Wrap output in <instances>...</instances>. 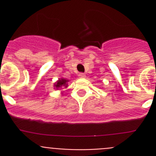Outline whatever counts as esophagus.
Wrapping results in <instances>:
<instances>
[{"label": "esophagus", "mask_w": 156, "mask_h": 156, "mask_svg": "<svg viewBox=\"0 0 156 156\" xmlns=\"http://www.w3.org/2000/svg\"><path fill=\"white\" fill-rule=\"evenodd\" d=\"M78 76H79V78H80V79H83V78H85V77H86V75H85L84 73H80L79 75H78Z\"/></svg>", "instance_id": "34e87169"}]
</instances>
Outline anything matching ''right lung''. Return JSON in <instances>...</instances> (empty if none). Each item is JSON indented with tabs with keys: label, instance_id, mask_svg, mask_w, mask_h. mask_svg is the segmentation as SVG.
<instances>
[{
	"label": "right lung",
	"instance_id": "1",
	"mask_svg": "<svg viewBox=\"0 0 156 156\" xmlns=\"http://www.w3.org/2000/svg\"><path fill=\"white\" fill-rule=\"evenodd\" d=\"M69 80H66L65 78H59L57 81H56L55 83H54V88L55 89V90H62L61 94H62L63 92L62 89L63 87L64 88H67L68 87V83H69Z\"/></svg>",
	"mask_w": 156,
	"mask_h": 156
}]
</instances>
